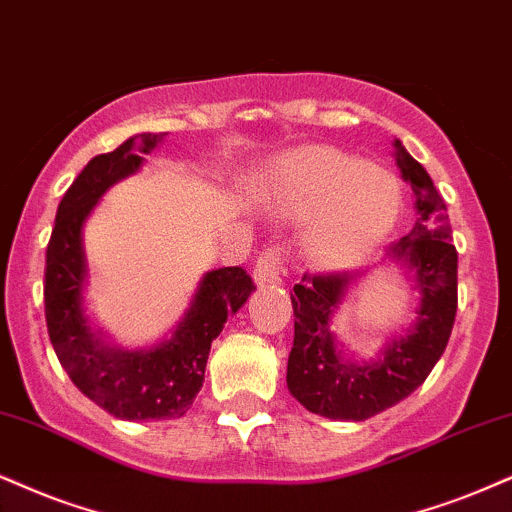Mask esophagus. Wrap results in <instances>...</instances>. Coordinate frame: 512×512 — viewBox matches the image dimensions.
Instances as JSON below:
<instances>
[{"mask_svg":"<svg viewBox=\"0 0 512 512\" xmlns=\"http://www.w3.org/2000/svg\"><path fill=\"white\" fill-rule=\"evenodd\" d=\"M285 263H287V251L285 246L273 244L256 258L254 268V280L258 285H266V282H280L285 275Z\"/></svg>","mask_w":512,"mask_h":512,"instance_id":"esophagus-1","label":"esophagus"}]
</instances>
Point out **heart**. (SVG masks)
<instances>
[{
    "instance_id": "heart-1",
    "label": "heart",
    "mask_w": 512,
    "mask_h": 512,
    "mask_svg": "<svg viewBox=\"0 0 512 512\" xmlns=\"http://www.w3.org/2000/svg\"><path fill=\"white\" fill-rule=\"evenodd\" d=\"M270 192L287 216L315 213L308 249L327 268L351 266L368 256L401 211L394 175L323 144L296 149L277 161Z\"/></svg>"
}]
</instances>
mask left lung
Returning a JSON list of instances; mask_svg holds the SVG:
<instances>
[{
  "label": "left lung",
  "mask_w": 512,
  "mask_h": 512,
  "mask_svg": "<svg viewBox=\"0 0 512 512\" xmlns=\"http://www.w3.org/2000/svg\"><path fill=\"white\" fill-rule=\"evenodd\" d=\"M396 166L415 194L418 220L406 237L389 244V261L415 268L422 301L418 323L368 365L346 363L334 346L330 315L346 292V273H306L294 285V346L287 387L311 413L361 422L406 399L427 380L449 344L458 308V251L451 244L446 204L432 178L396 140Z\"/></svg>",
  "instance_id": "1"
}]
</instances>
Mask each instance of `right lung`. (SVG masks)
Masks as SVG:
<instances>
[{
    "label": "right lung",
    "mask_w": 512,
    "mask_h": 512,
    "mask_svg": "<svg viewBox=\"0 0 512 512\" xmlns=\"http://www.w3.org/2000/svg\"><path fill=\"white\" fill-rule=\"evenodd\" d=\"M161 140L163 135L144 132L94 156L63 194L47 244L44 318L56 358L87 399L123 420L182 418L204 382L211 342L256 289L242 266L211 270L173 337L151 351L109 349L90 332L80 308L82 223L106 189L135 173L142 154Z\"/></svg>",
    "instance_id": "add662e5"
}]
</instances>
